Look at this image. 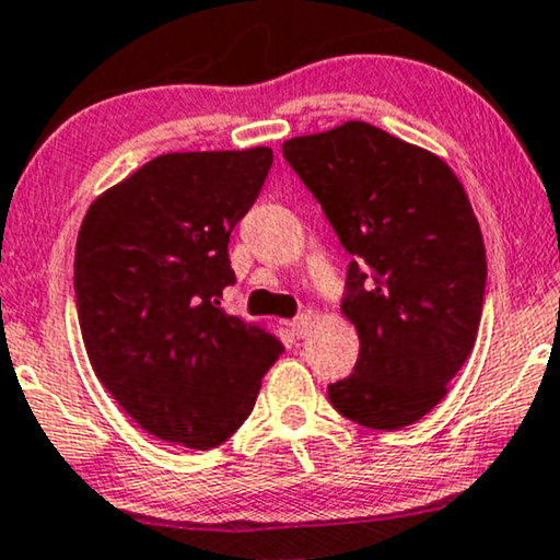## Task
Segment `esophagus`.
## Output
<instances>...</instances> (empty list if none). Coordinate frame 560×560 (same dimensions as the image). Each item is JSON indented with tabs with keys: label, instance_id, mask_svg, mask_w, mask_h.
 I'll use <instances>...</instances> for the list:
<instances>
[{
	"label": "esophagus",
	"instance_id": "34e87169",
	"mask_svg": "<svg viewBox=\"0 0 560 560\" xmlns=\"http://www.w3.org/2000/svg\"><path fill=\"white\" fill-rule=\"evenodd\" d=\"M289 328H292V332H294L296 338H304L310 332V328H313V317H310V315L294 317V320L289 323Z\"/></svg>",
	"mask_w": 560,
	"mask_h": 560
}]
</instances>
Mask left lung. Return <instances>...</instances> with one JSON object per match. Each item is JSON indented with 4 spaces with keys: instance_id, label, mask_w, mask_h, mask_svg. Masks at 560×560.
I'll list each match as a JSON object with an SVG mask.
<instances>
[{
    "instance_id": "left-lung-1",
    "label": "left lung",
    "mask_w": 560,
    "mask_h": 560,
    "mask_svg": "<svg viewBox=\"0 0 560 560\" xmlns=\"http://www.w3.org/2000/svg\"><path fill=\"white\" fill-rule=\"evenodd\" d=\"M284 158L353 256L341 313L359 359L328 385L332 408L366 429L410 427L476 346L486 247L468 194L442 158L364 121L289 139Z\"/></svg>"
}]
</instances>
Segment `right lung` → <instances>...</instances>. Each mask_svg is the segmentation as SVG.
<instances>
[{"label":"right lung","instance_id":"add662e5","mask_svg":"<svg viewBox=\"0 0 560 560\" xmlns=\"http://www.w3.org/2000/svg\"><path fill=\"white\" fill-rule=\"evenodd\" d=\"M268 147L170 152L90 203L74 250L82 341L103 387L165 442L211 450L256 406L284 351L219 307L230 232L271 170Z\"/></svg>","mask_w":560,"mask_h":560}]
</instances>
